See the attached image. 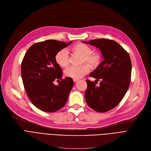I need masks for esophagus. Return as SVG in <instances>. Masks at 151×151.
Returning <instances> with one entry per match:
<instances>
[{
	"label": "esophagus",
	"mask_w": 151,
	"mask_h": 151,
	"mask_svg": "<svg viewBox=\"0 0 151 151\" xmlns=\"http://www.w3.org/2000/svg\"><path fill=\"white\" fill-rule=\"evenodd\" d=\"M78 81V79H73V81L74 82H76Z\"/></svg>",
	"instance_id": "1"
}]
</instances>
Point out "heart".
Masks as SVG:
<instances>
[{"label": "heart", "mask_w": 151, "mask_h": 151, "mask_svg": "<svg viewBox=\"0 0 151 151\" xmlns=\"http://www.w3.org/2000/svg\"><path fill=\"white\" fill-rule=\"evenodd\" d=\"M74 52L82 55L81 62H86L92 68H96L101 62V56L97 51H92L91 47L85 43H78L71 47ZM55 61L57 64L62 68H66L69 65L68 55L67 50L62 49L59 50L55 55ZM89 66L83 63L80 66H71L65 70L67 77L73 79H80L83 77L89 71Z\"/></svg>", "instance_id": "b5f03b06"}]
</instances>
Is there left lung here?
Segmentation results:
<instances>
[{
	"label": "left lung",
	"instance_id": "left-lung-1",
	"mask_svg": "<svg viewBox=\"0 0 151 151\" xmlns=\"http://www.w3.org/2000/svg\"><path fill=\"white\" fill-rule=\"evenodd\" d=\"M84 43L96 46L104 58L89 76L100 81L97 86L87 80L88 88L84 97L87 104L93 110L105 113L113 109L122 100L130 86L132 62L129 53L116 42L99 38Z\"/></svg>",
	"mask_w": 151,
	"mask_h": 151
}]
</instances>
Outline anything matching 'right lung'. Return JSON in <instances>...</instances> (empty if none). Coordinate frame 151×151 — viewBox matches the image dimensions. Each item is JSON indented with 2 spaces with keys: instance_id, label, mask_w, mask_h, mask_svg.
<instances>
[{
  "instance_id": "right-lung-1",
  "label": "right lung",
  "mask_w": 151,
  "mask_h": 151,
  "mask_svg": "<svg viewBox=\"0 0 151 151\" xmlns=\"http://www.w3.org/2000/svg\"><path fill=\"white\" fill-rule=\"evenodd\" d=\"M71 42L47 40L34 43L22 59L21 76L25 91L33 105L45 112H55L64 106L73 88L72 78H61L62 70L54 59L55 54ZM54 80L60 81L58 86L53 84Z\"/></svg>"
}]
</instances>
